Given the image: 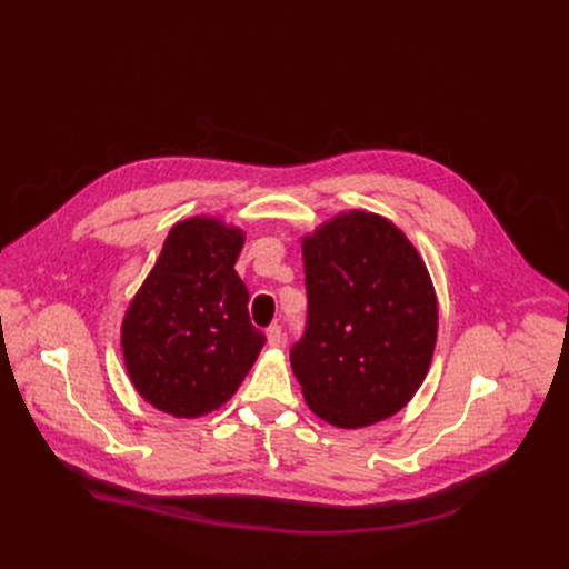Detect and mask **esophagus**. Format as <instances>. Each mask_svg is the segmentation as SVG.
<instances>
[{
  "instance_id": "esophagus-1",
  "label": "esophagus",
  "mask_w": 569,
  "mask_h": 569,
  "mask_svg": "<svg viewBox=\"0 0 569 569\" xmlns=\"http://www.w3.org/2000/svg\"><path fill=\"white\" fill-rule=\"evenodd\" d=\"M266 338H268L270 347H280L282 345V327H280V323H270V327L266 329Z\"/></svg>"
}]
</instances>
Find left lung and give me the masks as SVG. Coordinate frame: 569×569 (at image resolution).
Segmentation results:
<instances>
[{
	"instance_id": "8db88e82",
	"label": "left lung",
	"mask_w": 569,
	"mask_h": 569,
	"mask_svg": "<svg viewBox=\"0 0 569 569\" xmlns=\"http://www.w3.org/2000/svg\"><path fill=\"white\" fill-rule=\"evenodd\" d=\"M308 327L289 359L308 408L340 428L389 419L417 393L438 338V301L405 233L349 210L303 238Z\"/></svg>"
}]
</instances>
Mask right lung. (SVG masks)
Here are the masks:
<instances>
[{
	"label": "right lung",
	"instance_id": "add662e5",
	"mask_svg": "<svg viewBox=\"0 0 569 569\" xmlns=\"http://www.w3.org/2000/svg\"><path fill=\"white\" fill-rule=\"evenodd\" d=\"M246 233L212 218L178 222L122 321L129 380L157 410L194 419L236 393L266 336L233 263Z\"/></svg>",
	"mask_w": 569,
	"mask_h": 569
}]
</instances>
